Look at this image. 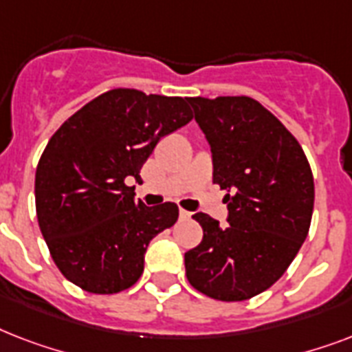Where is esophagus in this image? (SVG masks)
Listing matches in <instances>:
<instances>
[{"instance_id":"34e87169","label":"esophagus","mask_w":352,"mask_h":352,"mask_svg":"<svg viewBox=\"0 0 352 352\" xmlns=\"http://www.w3.org/2000/svg\"><path fill=\"white\" fill-rule=\"evenodd\" d=\"M179 215H181V219H190L192 217V214L188 212V210H179Z\"/></svg>"}]
</instances>
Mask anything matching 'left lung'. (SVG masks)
Listing matches in <instances>:
<instances>
[{
    "label": "left lung",
    "instance_id": "left-lung-1",
    "mask_svg": "<svg viewBox=\"0 0 352 352\" xmlns=\"http://www.w3.org/2000/svg\"><path fill=\"white\" fill-rule=\"evenodd\" d=\"M188 102L210 144L214 182L226 190L228 225L193 215L203 241L184 254L186 278L214 300H248L283 276L309 234L311 166L289 129L254 98Z\"/></svg>",
    "mask_w": 352,
    "mask_h": 352
}]
</instances>
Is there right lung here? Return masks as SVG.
<instances>
[{
	"label": "right lung",
	"instance_id": "1",
	"mask_svg": "<svg viewBox=\"0 0 352 352\" xmlns=\"http://www.w3.org/2000/svg\"><path fill=\"white\" fill-rule=\"evenodd\" d=\"M192 120L186 98L113 89L65 120L36 168V215L60 272L93 294L129 289L149 241L175 225V203H135L160 138Z\"/></svg>",
	"mask_w": 352,
	"mask_h": 352
}]
</instances>
